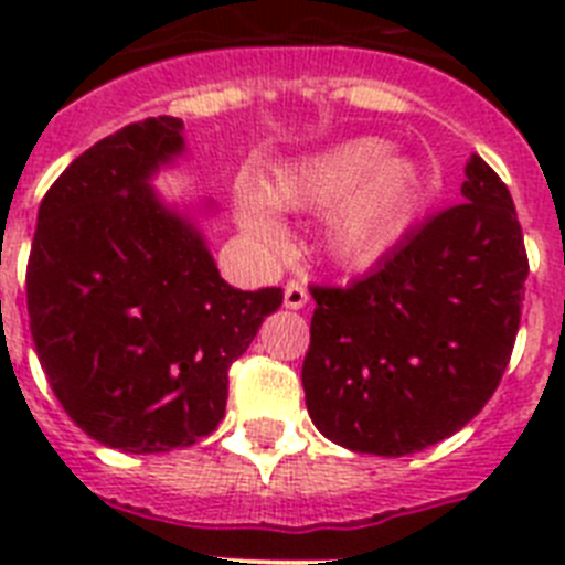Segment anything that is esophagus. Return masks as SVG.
Masks as SVG:
<instances>
[{
  "instance_id": "esophagus-1",
  "label": "esophagus",
  "mask_w": 565,
  "mask_h": 565,
  "mask_svg": "<svg viewBox=\"0 0 565 565\" xmlns=\"http://www.w3.org/2000/svg\"><path fill=\"white\" fill-rule=\"evenodd\" d=\"M286 308H294V311H299V308L308 306V288L306 282H299V279H291L286 286Z\"/></svg>"
}]
</instances>
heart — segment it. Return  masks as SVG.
I'll return each instance as SVG.
<instances>
[{"label": "heart", "instance_id": "obj_1", "mask_svg": "<svg viewBox=\"0 0 565 565\" xmlns=\"http://www.w3.org/2000/svg\"><path fill=\"white\" fill-rule=\"evenodd\" d=\"M387 152L382 138H351L302 154L268 178L266 198L282 212H328V254L342 266H371L411 226L424 198L422 169ZM239 217L257 239L282 237L263 194L243 192Z\"/></svg>", "mask_w": 565, "mask_h": 565}]
</instances>
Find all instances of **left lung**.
Here are the masks:
<instances>
[{
	"label": "left lung",
	"mask_w": 565,
	"mask_h": 565,
	"mask_svg": "<svg viewBox=\"0 0 565 565\" xmlns=\"http://www.w3.org/2000/svg\"><path fill=\"white\" fill-rule=\"evenodd\" d=\"M463 174V203L433 214L367 277L311 286L306 404L317 430L348 450H424L501 384L529 259L507 183L481 154Z\"/></svg>",
	"instance_id": "obj_1"
}]
</instances>
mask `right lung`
<instances>
[{
    "label": "right lung",
    "instance_id": "obj_1",
    "mask_svg": "<svg viewBox=\"0 0 565 565\" xmlns=\"http://www.w3.org/2000/svg\"><path fill=\"white\" fill-rule=\"evenodd\" d=\"M181 129L158 115L78 154L44 194L28 259L50 387L89 438L138 456L221 424L228 367L282 306L279 288L228 286L194 223L147 183L183 152Z\"/></svg>",
    "mask_w": 565,
    "mask_h": 565
}]
</instances>
